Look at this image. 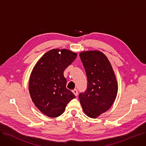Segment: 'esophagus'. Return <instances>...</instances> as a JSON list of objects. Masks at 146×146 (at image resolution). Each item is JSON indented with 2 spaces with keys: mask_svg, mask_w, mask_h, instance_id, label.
<instances>
[{
  "mask_svg": "<svg viewBox=\"0 0 146 146\" xmlns=\"http://www.w3.org/2000/svg\"><path fill=\"white\" fill-rule=\"evenodd\" d=\"M72 92L73 93V94L76 96H78V90L77 89H74L73 90H72Z\"/></svg>",
  "mask_w": 146,
  "mask_h": 146,
  "instance_id": "obj_1",
  "label": "esophagus"
}]
</instances>
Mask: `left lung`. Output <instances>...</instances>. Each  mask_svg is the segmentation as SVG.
Returning a JSON list of instances; mask_svg holds the SVG:
<instances>
[{"label":"left lung","instance_id":"left-lung-1","mask_svg":"<svg viewBox=\"0 0 146 146\" xmlns=\"http://www.w3.org/2000/svg\"><path fill=\"white\" fill-rule=\"evenodd\" d=\"M79 56L87 74V89L79 96L85 114L96 118L108 110L117 94L115 74L106 56L99 50L80 52Z\"/></svg>","mask_w":146,"mask_h":146}]
</instances>
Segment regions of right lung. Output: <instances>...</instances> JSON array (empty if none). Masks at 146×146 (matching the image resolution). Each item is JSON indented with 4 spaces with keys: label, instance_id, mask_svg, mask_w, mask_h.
<instances>
[{
    "label": "right lung",
    "instance_id": "right-lung-1",
    "mask_svg": "<svg viewBox=\"0 0 146 146\" xmlns=\"http://www.w3.org/2000/svg\"><path fill=\"white\" fill-rule=\"evenodd\" d=\"M77 53L66 48H53L43 55L31 72L29 91L39 111L54 118L61 115L75 96L66 88L64 72L76 59Z\"/></svg>",
    "mask_w": 146,
    "mask_h": 146
}]
</instances>
